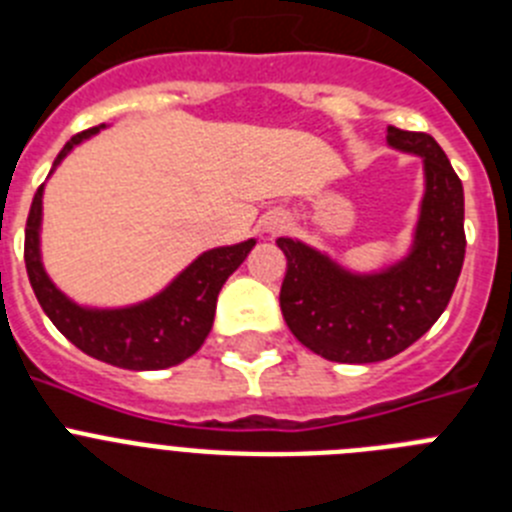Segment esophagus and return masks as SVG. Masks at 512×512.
Instances as JSON below:
<instances>
[{
    "instance_id": "34e87169",
    "label": "esophagus",
    "mask_w": 512,
    "mask_h": 512,
    "mask_svg": "<svg viewBox=\"0 0 512 512\" xmlns=\"http://www.w3.org/2000/svg\"><path fill=\"white\" fill-rule=\"evenodd\" d=\"M282 228H287V217H282V215H274V217H271L269 230H282Z\"/></svg>"
}]
</instances>
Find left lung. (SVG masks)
<instances>
[{
    "label": "left lung",
    "instance_id": "obj_1",
    "mask_svg": "<svg viewBox=\"0 0 512 512\" xmlns=\"http://www.w3.org/2000/svg\"><path fill=\"white\" fill-rule=\"evenodd\" d=\"M390 146L420 153L425 197L415 248L402 264L354 277L305 243L279 238L287 256L279 305L297 341L338 364H372L413 346L449 305L464 266V187L428 133L387 128Z\"/></svg>",
    "mask_w": 512,
    "mask_h": 512
}]
</instances>
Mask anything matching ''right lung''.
I'll return each instance as SVG.
<instances>
[{"label":"right lung","mask_w":512,"mask_h":512,"mask_svg":"<svg viewBox=\"0 0 512 512\" xmlns=\"http://www.w3.org/2000/svg\"><path fill=\"white\" fill-rule=\"evenodd\" d=\"M99 128L74 135L58 153L53 166L61 164V158L81 138H89ZM40 197H43V187L35 192L30 215H27L25 266L40 307L63 336L92 359L120 366V369H133V372L176 366L200 351L215 320L217 295L225 279L243 264L256 241L202 253L187 271L179 274V279L169 289L143 305L128 307V310H84L66 300L53 287L51 279L45 277L38 253Z\"/></svg>","instance_id":"add662e5"}]
</instances>
